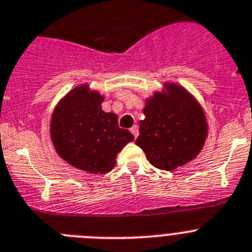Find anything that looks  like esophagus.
<instances>
[{
	"label": "esophagus",
	"instance_id": "1",
	"mask_svg": "<svg viewBox=\"0 0 252 252\" xmlns=\"http://www.w3.org/2000/svg\"><path fill=\"white\" fill-rule=\"evenodd\" d=\"M130 132H132V134L134 135V138H137V137H138V134H139L138 126H133L132 128H130Z\"/></svg>",
	"mask_w": 252,
	"mask_h": 252
}]
</instances>
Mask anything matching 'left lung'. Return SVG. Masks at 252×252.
Masks as SVG:
<instances>
[{"label":"left lung","mask_w":252,"mask_h":252,"mask_svg":"<svg viewBox=\"0 0 252 252\" xmlns=\"http://www.w3.org/2000/svg\"><path fill=\"white\" fill-rule=\"evenodd\" d=\"M135 144L151 165L172 171L195 158L208 135L207 118L195 97L176 84L146 100Z\"/></svg>","instance_id":"obj_1"}]
</instances>
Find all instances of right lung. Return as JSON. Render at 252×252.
Instances as JSON below:
<instances>
[{
	"mask_svg": "<svg viewBox=\"0 0 252 252\" xmlns=\"http://www.w3.org/2000/svg\"><path fill=\"white\" fill-rule=\"evenodd\" d=\"M104 96L85 85L74 87L54 108L50 138L57 153L73 167L106 174L117 155L134 139L118 126V115L101 109Z\"/></svg>",
	"mask_w": 252,
	"mask_h": 252,
	"instance_id": "1",
	"label": "right lung"
}]
</instances>
